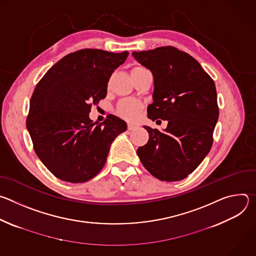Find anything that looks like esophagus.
Segmentation results:
<instances>
[{
  "label": "esophagus",
  "instance_id": "esophagus-1",
  "mask_svg": "<svg viewBox=\"0 0 256 256\" xmlns=\"http://www.w3.org/2000/svg\"><path fill=\"white\" fill-rule=\"evenodd\" d=\"M128 128L130 130H132L136 128V126L134 124H128Z\"/></svg>",
  "mask_w": 256,
  "mask_h": 256
}]
</instances>
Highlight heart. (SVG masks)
I'll list each match as a JSON object with an SVG mask.
<instances>
[{
    "label": "heart",
    "instance_id": "1",
    "mask_svg": "<svg viewBox=\"0 0 256 256\" xmlns=\"http://www.w3.org/2000/svg\"><path fill=\"white\" fill-rule=\"evenodd\" d=\"M140 109V104L136 99H124L118 106V112L124 118L134 120L138 116Z\"/></svg>",
    "mask_w": 256,
    "mask_h": 256
}]
</instances>
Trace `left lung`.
Here are the masks:
<instances>
[{
    "label": "left lung",
    "instance_id": "left-lung-1",
    "mask_svg": "<svg viewBox=\"0 0 256 256\" xmlns=\"http://www.w3.org/2000/svg\"><path fill=\"white\" fill-rule=\"evenodd\" d=\"M132 56L153 75L148 118L168 122L163 132L144 126L149 140L136 154L159 180L184 179L212 148L218 118L214 83L196 60L173 46L134 52Z\"/></svg>",
    "mask_w": 256,
    "mask_h": 256
}]
</instances>
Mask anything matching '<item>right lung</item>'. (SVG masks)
<instances>
[{"instance_id": "right-lung-1", "label": "right lung", "mask_w": 256, "mask_h": 256, "mask_svg": "<svg viewBox=\"0 0 256 256\" xmlns=\"http://www.w3.org/2000/svg\"><path fill=\"white\" fill-rule=\"evenodd\" d=\"M128 56L81 50L64 56L36 85L26 126L36 155L60 180L81 184L96 176L114 138L126 130L116 116L96 124L89 112L105 98L112 72Z\"/></svg>"}]
</instances>
